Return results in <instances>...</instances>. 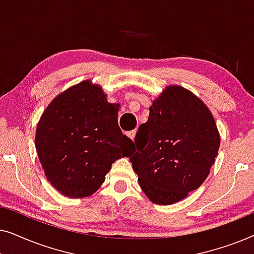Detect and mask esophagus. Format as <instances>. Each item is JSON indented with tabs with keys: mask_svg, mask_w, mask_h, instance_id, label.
Returning <instances> with one entry per match:
<instances>
[{
	"mask_svg": "<svg viewBox=\"0 0 254 254\" xmlns=\"http://www.w3.org/2000/svg\"><path fill=\"white\" fill-rule=\"evenodd\" d=\"M135 135H136V130H130V131H128V133H127V136L130 137L131 140H134Z\"/></svg>",
	"mask_w": 254,
	"mask_h": 254,
	"instance_id": "34e87169",
	"label": "esophagus"
}]
</instances>
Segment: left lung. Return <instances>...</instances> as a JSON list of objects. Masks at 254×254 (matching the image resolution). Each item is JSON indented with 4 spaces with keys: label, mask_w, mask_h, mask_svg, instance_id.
<instances>
[{
    "label": "left lung",
    "mask_w": 254,
    "mask_h": 254,
    "mask_svg": "<svg viewBox=\"0 0 254 254\" xmlns=\"http://www.w3.org/2000/svg\"><path fill=\"white\" fill-rule=\"evenodd\" d=\"M149 111L129 161L149 200L165 206L185 199L206 180L220 133L206 104L180 85L166 86Z\"/></svg>",
    "instance_id": "obj_1"
}]
</instances>
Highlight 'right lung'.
I'll return each mask as SVG.
<instances>
[{
    "mask_svg": "<svg viewBox=\"0 0 254 254\" xmlns=\"http://www.w3.org/2000/svg\"><path fill=\"white\" fill-rule=\"evenodd\" d=\"M36 149L48 182L62 195L86 197L105 182L117 159L129 157L134 142L118 126L116 104L85 79L59 93L41 114Z\"/></svg>",
    "mask_w": 254,
    "mask_h": 254,
    "instance_id": "add662e5",
    "label": "right lung"
}]
</instances>
